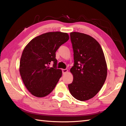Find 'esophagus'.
I'll return each instance as SVG.
<instances>
[{"label": "esophagus", "instance_id": "obj_1", "mask_svg": "<svg viewBox=\"0 0 126 126\" xmlns=\"http://www.w3.org/2000/svg\"><path fill=\"white\" fill-rule=\"evenodd\" d=\"M68 69H62V73H63V74H65L66 73H67L68 72Z\"/></svg>", "mask_w": 126, "mask_h": 126}]
</instances>
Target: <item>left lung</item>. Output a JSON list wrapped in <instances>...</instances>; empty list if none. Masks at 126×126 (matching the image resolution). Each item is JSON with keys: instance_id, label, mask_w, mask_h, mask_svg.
<instances>
[{"instance_id": "8db88e82", "label": "left lung", "mask_w": 126, "mask_h": 126, "mask_svg": "<svg viewBox=\"0 0 126 126\" xmlns=\"http://www.w3.org/2000/svg\"><path fill=\"white\" fill-rule=\"evenodd\" d=\"M74 64L70 71L73 80L68 85L75 99H91L101 90L107 77V64L102 49L95 38L85 33H70Z\"/></svg>"}]
</instances>
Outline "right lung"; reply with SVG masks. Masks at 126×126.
<instances>
[{
	"label": "right lung",
	"instance_id": "obj_1",
	"mask_svg": "<svg viewBox=\"0 0 126 126\" xmlns=\"http://www.w3.org/2000/svg\"><path fill=\"white\" fill-rule=\"evenodd\" d=\"M69 37L67 33L49 32L33 38L22 52L19 71L24 85L38 97L49 94L55 88L62 72L57 69L56 52ZM53 63V67L49 65Z\"/></svg>",
	"mask_w": 126,
	"mask_h": 126
}]
</instances>
